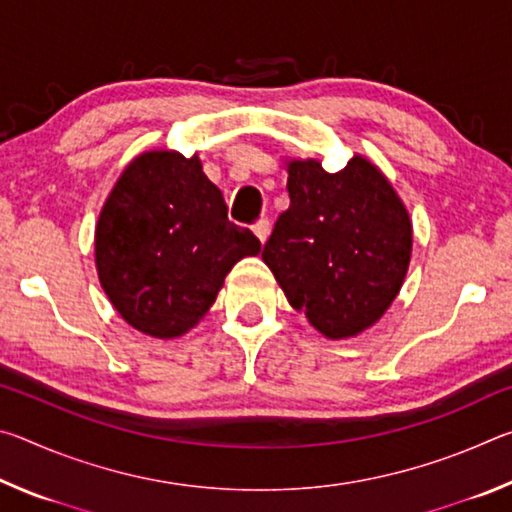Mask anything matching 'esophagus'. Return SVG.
<instances>
[{"instance_id":"1","label":"esophagus","mask_w":512,"mask_h":512,"mask_svg":"<svg viewBox=\"0 0 512 512\" xmlns=\"http://www.w3.org/2000/svg\"><path fill=\"white\" fill-rule=\"evenodd\" d=\"M253 230H255L257 239L264 244V241L268 239V235H271V221H268V219H259V221L253 225Z\"/></svg>"}]
</instances>
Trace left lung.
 <instances>
[{"label":"left lung","instance_id":"obj_1","mask_svg":"<svg viewBox=\"0 0 512 512\" xmlns=\"http://www.w3.org/2000/svg\"><path fill=\"white\" fill-rule=\"evenodd\" d=\"M287 212L262 259L289 305L327 339L375 325L409 271L413 230L400 196L361 155L327 173L318 160L289 162Z\"/></svg>","mask_w":512,"mask_h":512}]
</instances>
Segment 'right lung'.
Returning <instances> with one entry per match:
<instances>
[{
  "instance_id": "1",
  "label": "right lung",
  "mask_w": 512,
  "mask_h": 512,
  "mask_svg": "<svg viewBox=\"0 0 512 512\" xmlns=\"http://www.w3.org/2000/svg\"><path fill=\"white\" fill-rule=\"evenodd\" d=\"M259 239L228 221L198 155L146 151L128 164L99 214L94 259L119 316L155 339L189 332Z\"/></svg>"
}]
</instances>
